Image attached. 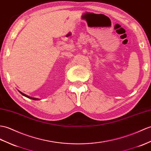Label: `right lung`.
Instances as JSON below:
<instances>
[{
  "instance_id": "right-lung-1",
  "label": "right lung",
  "mask_w": 151,
  "mask_h": 151,
  "mask_svg": "<svg viewBox=\"0 0 151 151\" xmlns=\"http://www.w3.org/2000/svg\"><path fill=\"white\" fill-rule=\"evenodd\" d=\"M21 94H22L23 96H26V97H27V98H28V99H33V100H39L38 99H35V98H32V97H30V96H27V95H26V94H24V93H22V92H20V91H19Z\"/></svg>"
}]
</instances>
